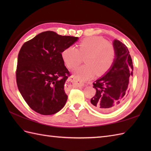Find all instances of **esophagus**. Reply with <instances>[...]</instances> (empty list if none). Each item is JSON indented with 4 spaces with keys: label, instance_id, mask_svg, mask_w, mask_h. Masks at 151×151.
I'll return each instance as SVG.
<instances>
[{
    "label": "esophagus",
    "instance_id": "obj_1",
    "mask_svg": "<svg viewBox=\"0 0 151 151\" xmlns=\"http://www.w3.org/2000/svg\"><path fill=\"white\" fill-rule=\"evenodd\" d=\"M69 81L70 82H72V84L75 85V86H76V87H82V86H84V84H83V83H81V82H79L78 81H76L75 78L73 77V76H71V77L69 78Z\"/></svg>",
    "mask_w": 151,
    "mask_h": 151
}]
</instances>
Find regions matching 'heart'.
Returning a JSON list of instances; mask_svg holds the SVG:
<instances>
[{"mask_svg":"<svg viewBox=\"0 0 151 151\" xmlns=\"http://www.w3.org/2000/svg\"><path fill=\"white\" fill-rule=\"evenodd\" d=\"M64 63L69 69L78 66L86 57V65L78 67L73 76L78 81H85L94 75L102 76L113 65L116 58V50L111 43L104 37L90 36L83 39L78 44V49L70 46L62 52Z\"/></svg>","mask_w":151,"mask_h":151,"instance_id":"heart-1","label":"heart"}]
</instances>
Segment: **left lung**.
<instances>
[{
    "mask_svg": "<svg viewBox=\"0 0 151 151\" xmlns=\"http://www.w3.org/2000/svg\"><path fill=\"white\" fill-rule=\"evenodd\" d=\"M116 58L105 75L93 83L96 93L91 99L92 107L102 112H110L119 107L130 90L133 76L132 60L125 45L115 40L113 43Z\"/></svg>",
    "mask_w": 151,
    "mask_h": 151,
    "instance_id": "obj_1",
    "label": "left lung"
}]
</instances>
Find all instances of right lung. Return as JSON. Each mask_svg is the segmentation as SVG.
<instances>
[{
    "instance_id": "1",
    "label": "right lung",
    "mask_w": 151,
    "mask_h": 151,
    "mask_svg": "<svg viewBox=\"0 0 151 151\" xmlns=\"http://www.w3.org/2000/svg\"><path fill=\"white\" fill-rule=\"evenodd\" d=\"M78 37L43 32L25 42L18 54L16 81L30 108L41 115H52L65 106L64 87L70 76L62 51Z\"/></svg>"
}]
</instances>
